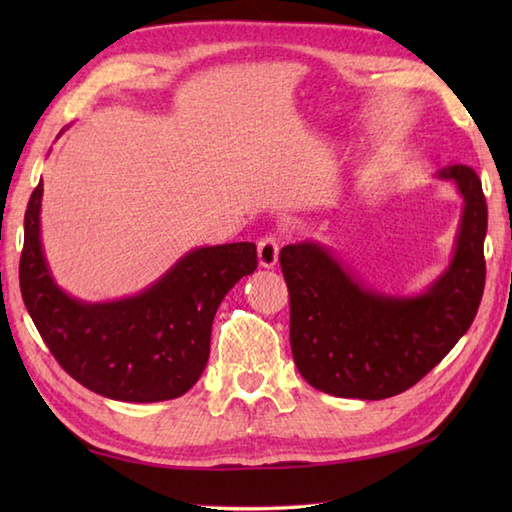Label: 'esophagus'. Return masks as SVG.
<instances>
[{
  "mask_svg": "<svg viewBox=\"0 0 512 512\" xmlns=\"http://www.w3.org/2000/svg\"><path fill=\"white\" fill-rule=\"evenodd\" d=\"M257 255H259V266L262 268H275L279 259V237L277 235H266L257 242Z\"/></svg>",
  "mask_w": 512,
  "mask_h": 512,
  "instance_id": "1",
  "label": "esophagus"
}]
</instances>
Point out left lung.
Instances as JSON below:
<instances>
[{"instance_id": "obj_1", "label": "left lung", "mask_w": 512, "mask_h": 512, "mask_svg": "<svg viewBox=\"0 0 512 512\" xmlns=\"http://www.w3.org/2000/svg\"><path fill=\"white\" fill-rule=\"evenodd\" d=\"M464 198L449 268L416 297L369 290L314 242L281 248L290 295V347L299 374L325 394L383 400L427 376L480 308L488 224L482 180L466 165L440 169Z\"/></svg>"}]
</instances>
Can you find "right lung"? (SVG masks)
<instances>
[{
	"label": "right lung",
	"instance_id": "right-lung-1",
	"mask_svg": "<svg viewBox=\"0 0 512 512\" xmlns=\"http://www.w3.org/2000/svg\"><path fill=\"white\" fill-rule=\"evenodd\" d=\"M43 184L24 220L19 288L43 343L76 383L123 402L171 400L198 383L226 292L255 273L257 246L195 248L140 295L85 303L54 284L41 248Z\"/></svg>",
	"mask_w": 512,
	"mask_h": 512
}]
</instances>
